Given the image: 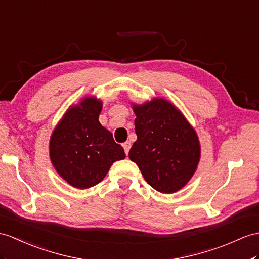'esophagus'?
Returning a JSON list of instances; mask_svg holds the SVG:
<instances>
[{"mask_svg":"<svg viewBox=\"0 0 259 259\" xmlns=\"http://www.w3.org/2000/svg\"><path fill=\"white\" fill-rule=\"evenodd\" d=\"M131 142H125L124 144H123V147H124V150H125V154L127 155L128 154V151H130V148H131Z\"/></svg>","mask_w":259,"mask_h":259,"instance_id":"1","label":"esophagus"}]
</instances>
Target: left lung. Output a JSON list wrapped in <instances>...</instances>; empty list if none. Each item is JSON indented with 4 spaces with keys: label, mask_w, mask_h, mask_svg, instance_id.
<instances>
[{
    "label": "left lung",
    "mask_w": 259,
    "mask_h": 259,
    "mask_svg": "<svg viewBox=\"0 0 259 259\" xmlns=\"http://www.w3.org/2000/svg\"><path fill=\"white\" fill-rule=\"evenodd\" d=\"M131 104L137 140L130 149V159L155 190L167 194L179 191L197 171L201 158L197 132L166 99Z\"/></svg>",
    "instance_id": "8db88e82"
}]
</instances>
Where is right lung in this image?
Listing matches in <instances>:
<instances>
[{"label":"right lung","mask_w":259,"mask_h":259,"mask_svg":"<svg viewBox=\"0 0 259 259\" xmlns=\"http://www.w3.org/2000/svg\"><path fill=\"white\" fill-rule=\"evenodd\" d=\"M103 103L88 96L72 104L54 128L49 157L57 174L82 190L98 185L113 162L125 158L124 149L99 122Z\"/></svg>","instance_id":"add662e5"}]
</instances>
